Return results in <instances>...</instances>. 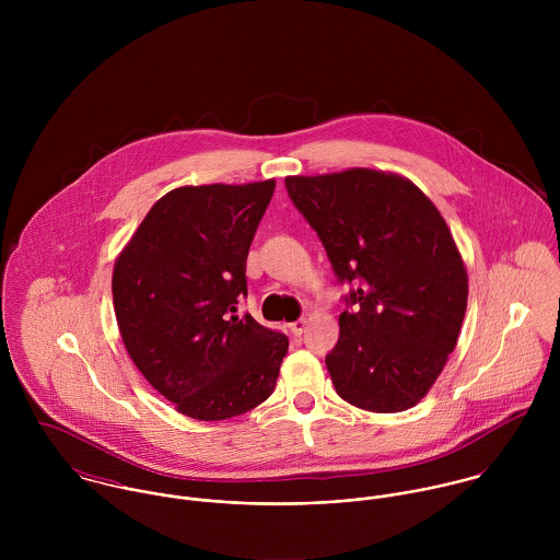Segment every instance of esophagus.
I'll list each match as a JSON object with an SVG mask.
<instances>
[{"mask_svg":"<svg viewBox=\"0 0 560 560\" xmlns=\"http://www.w3.org/2000/svg\"><path fill=\"white\" fill-rule=\"evenodd\" d=\"M306 325H308V319H306V317H302V319L293 320L289 327H291V334H293V336H300V334L304 331V327H306Z\"/></svg>","mask_w":560,"mask_h":560,"instance_id":"obj_1","label":"esophagus"}]
</instances>
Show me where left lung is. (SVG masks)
Here are the masks:
<instances>
[{
	"label": "left lung",
	"mask_w": 560,
	"mask_h": 560,
	"mask_svg": "<svg viewBox=\"0 0 560 560\" xmlns=\"http://www.w3.org/2000/svg\"><path fill=\"white\" fill-rule=\"evenodd\" d=\"M334 273L355 282L325 364L340 399L377 413L413 407L440 377L468 306V271L435 205L405 176L351 167L287 176Z\"/></svg>",
	"instance_id": "8db88e82"
}]
</instances>
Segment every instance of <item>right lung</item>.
<instances>
[{
	"label": "right lung",
	"mask_w": 560,
	"mask_h": 560,
	"mask_svg": "<svg viewBox=\"0 0 560 560\" xmlns=\"http://www.w3.org/2000/svg\"><path fill=\"white\" fill-rule=\"evenodd\" d=\"M276 180L185 185L147 213L114 262L112 295L127 353L194 420H226L269 399L289 338L237 304L245 260Z\"/></svg>",
	"instance_id": "add662e5"
}]
</instances>
